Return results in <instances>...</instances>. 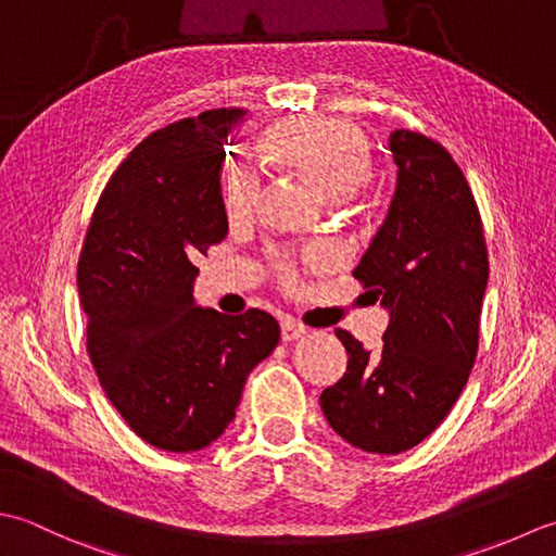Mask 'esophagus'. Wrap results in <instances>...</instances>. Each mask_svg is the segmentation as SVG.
<instances>
[{
	"label": "esophagus",
	"mask_w": 556,
	"mask_h": 556,
	"mask_svg": "<svg viewBox=\"0 0 556 556\" xmlns=\"http://www.w3.org/2000/svg\"><path fill=\"white\" fill-rule=\"evenodd\" d=\"M304 333H307V328H304L302 324H298V321H290V319H286L280 324V338L282 341H294V338H302Z\"/></svg>",
	"instance_id": "obj_1"
}]
</instances>
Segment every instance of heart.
Here are the masks:
<instances>
[{"label": "heart", "mask_w": 556, "mask_h": 556, "mask_svg": "<svg viewBox=\"0 0 556 556\" xmlns=\"http://www.w3.org/2000/svg\"><path fill=\"white\" fill-rule=\"evenodd\" d=\"M256 149L278 169L300 177L328 201L353 197L371 177V151L365 131L353 122L336 117H282L256 136ZM258 182L247 169H232L223 187V208L230 223L254 213ZM276 270L282 282L298 280L288 256H278Z\"/></svg>", "instance_id": "heart-1"}]
</instances>
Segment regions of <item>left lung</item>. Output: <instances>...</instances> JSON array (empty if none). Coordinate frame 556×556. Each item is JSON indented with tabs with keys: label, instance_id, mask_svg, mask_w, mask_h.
I'll list each match as a JSON object with an SVG mask.
<instances>
[{
	"label": "left lung",
	"instance_id": "1",
	"mask_svg": "<svg viewBox=\"0 0 556 556\" xmlns=\"http://www.w3.org/2000/svg\"><path fill=\"white\" fill-rule=\"evenodd\" d=\"M391 208L353 270L391 319L377 350L336 328L348 367L319 399L336 434L369 453H403L444 422L478 357L490 278L480 208L453 155L410 129L391 134Z\"/></svg>",
	"mask_w": 556,
	"mask_h": 556
}]
</instances>
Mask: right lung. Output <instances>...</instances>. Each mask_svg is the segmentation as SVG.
I'll return each mask as SVG.
<instances>
[{
  "label": "right lung",
  "mask_w": 556,
  "mask_h": 556,
  "mask_svg": "<svg viewBox=\"0 0 556 556\" xmlns=\"http://www.w3.org/2000/svg\"><path fill=\"white\" fill-rule=\"evenodd\" d=\"M247 115L206 110L136 146L105 185L78 256L86 350L110 403L151 446L189 453L232 422L244 381L274 353L262 309L194 304L199 254L228 235L223 141Z\"/></svg>",
  "instance_id": "right-lung-1"
}]
</instances>
